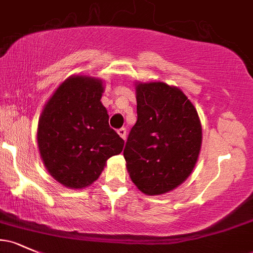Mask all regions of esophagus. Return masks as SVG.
Here are the masks:
<instances>
[{"instance_id": "1", "label": "esophagus", "mask_w": 253, "mask_h": 253, "mask_svg": "<svg viewBox=\"0 0 253 253\" xmlns=\"http://www.w3.org/2000/svg\"><path fill=\"white\" fill-rule=\"evenodd\" d=\"M118 134L121 136V138L124 139V140H126V134H127V130H126V128H119L118 129Z\"/></svg>"}]
</instances>
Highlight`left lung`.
I'll return each instance as SVG.
<instances>
[{
	"label": "left lung",
	"instance_id": "left-lung-1",
	"mask_svg": "<svg viewBox=\"0 0 253 253\" xmlns=\"http://www.w3.org/2000/svg\"><path fill=\"white\" fill-rule=\"evenodd\" d=\"M135 91L138 119L124 157L136 188L146 195H161L193 171L201 149V124L195 107L176 86L138 83Z\"/></svg>",
	"mask_w": 253,
	"mask_h": 253
}]
</instances>
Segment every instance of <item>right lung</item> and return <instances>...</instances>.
I'll use <instances>...</instances> for the list:
<instances>
[{
	"mask_svg": "<svg viewBox=\"0 0 253 253\" xmlns=\"http://www.w3.org/2000/svg\"><path fill=\"white\" fill-rule=\"evenodd\" d=\"M102 81L71 76L58 86L38 124V146L46 169L66 188L82 189L96 181L107 159L124 149L101 103Z\"/></svg>",
	"mask_w": 253,
	"mask_h": 253,
	"instance_id": "obj_1",
	"label": "right lung"
}]
</instances>
